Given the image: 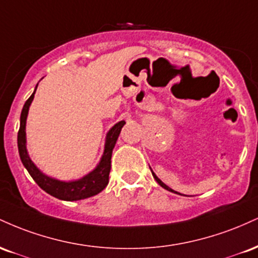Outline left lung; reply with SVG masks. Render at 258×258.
Masks as SVG:
<instances>
[{"mask_svg": "<svg viewBox=\"0 0 258 258\" xmlns=\"http://www.w3.org/2000/svg\"><path fill=\"white\" fill-rule=\"evenodd\" d=\"M152 173H153V177H154V178H155V180H156V182H158V183H159V184L162 186V188H164V189H166V190H168V191H172V193H177V191H174V190H173V189H171V188H170V186H167L166 184H165V183H164V182H161V180H160V179L158 178V177H156V174H155V173H154V172H153V171H152ZM177 194H179V193H177Z\"/></svg>", "mask_w": 258, "mask_h": 258, "instance_id": "8db88e82", "label": "left lung"}]
</instances>
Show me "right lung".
<instances>
[{"label": "right lung", "mask_w": 258, "mask_h": 258, "mask_svg": "<svg viewBox=\"0 0 258 258\" xmlns=\"http://www.w3.org/2000/svg\"><path fill=\"white\" fill-rule=\"evenodd\" d=\"M36 88H35L34 93L31 94L30 98L25 102L24 106H23L22 114H20V127L19 131H18V149H19L20 160H22L24 167L28 170L32 179L37 183L41 189H43L46 193L57 198V199L65 201H76L86 199V198H91L93 195L100 193L108 185L109 173H110L111 168L112 149H114L117 138H119L121 128H122L126 122L123 120L120 121L116 125L112 126L109 130V132L106 133L104 153H103L99 164L97 165V167L92 172L86 174L85 177L78 180H70V182L54 179L52 177L46 176V174L38 170L36 165L31 161L28 150H26V117H28L29 108H30L32 99H34Z\"/></svg>", "instance_id": "right-lung-1"}]
</instances>
